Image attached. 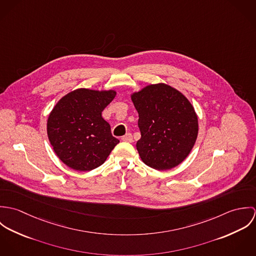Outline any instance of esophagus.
<instances>
[{
    "instance_id": "34e87169",
    "label": "esophagus",
    "mask_w": 256,
    "mask_h": 256,
    "mask_svg": "<svg viewBox=\"0 0 256 256\" xmlns=\"http://www.w3.org/2000/svg\"><path fill=\"white\" fill-rule=\"evenodd\" d=\"M122 141L124 142H128V143H131L133 141V137H132V134L131 133H127L126 135H124L122 137Z\"/></svg>"
}]
</instances>
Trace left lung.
Instances as JSON below:
<instances>
[{"label":"left lung","instance_id":"obj_1","mask_svg":"<svg viewBox=\"0 0 256 256\" xmlns=\"http://www.w3.org/2000/svg\"><path fill=\"white\" fill-rule=\"evenodd\" d=\"M139 113L142 160L158 170H170L186 158L198 135V118L189 100L176 88L150 84L131 96Z\"/></svg>","mask_w":256,"mask_h":256}]
</instances>
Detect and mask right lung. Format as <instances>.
<instances>
[{
    "instance_id": "obj_1",
    "label": "right lung",
    "mask_w": 256,
    "mask_h": 256,
    "mask_svg": "<svg viewBox=\"0 0 256 256\" xmlns=\"http://www.w3.org/2000/svg\"><path fill=\"white\" fill-rule=\"evenodd\" d=\"M114 90L78 88L62 98L47 121L50 144L58 158L74 170L102 166L119 143L102 112L115 98Z\"/></svg>"
}]
</instances>
